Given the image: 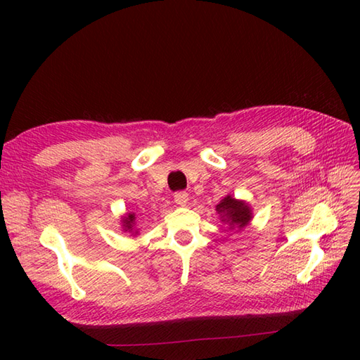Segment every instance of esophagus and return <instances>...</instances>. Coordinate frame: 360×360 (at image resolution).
<instances>
[{
	"instance_id": "34e87169",
	"label": "esophagus",
	"mask_w": 360,
	"mask_h": 360,
	"mask_svg": "<svg viewBox=\"0 0 360 360\" xmlns=\"http://www.w3.org/2000/svg\"><path fill=\"white\" fill-rule=\"evenodd\" d=\"M174 202H176V205L186 207V205L188 204V195L186 192H178L174 195Z\"/></svg>"
}]
</instances>
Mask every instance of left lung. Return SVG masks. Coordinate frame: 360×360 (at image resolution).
<instances>
[{
  "label": "left lung",
  "instance_id": "left-lung-1",
  "mask_svg": "<svg viewBox=\"0 0 360 360\" xmlns=\"http://www.w3.org/2000/svg\"><path fill=\"white\" fill-rule=\"evenodd\" d=\"M219 219L229 226V231H243L254 218L252 207L244 200H236L235 196L227 195L217 204Z\"/></svg>",
  "mask_w": 360,
  "mask_h": 360
}]
</instances>
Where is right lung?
Returning a JSON list of instances; mask_svg holds the SVG:
<instances>
[{
    "mask_svg": "<svg viewBox=\"0 0 360 360\" xmlns=\"http://www.w3.org/2000/svg\"><path fill=\"white\" fill-rule=\"evenodd\" d=\"M137 218H136V213L129 212L125 213L124 217L120 218V226H122V231L129 233L131 236H137L139 235V229H137Z\"/></svg>",
    "mask_w": 360,
    "mask_h": 360,
    "instance_id": "obj_1",
    "label": "right lung"
}]
</instances>
